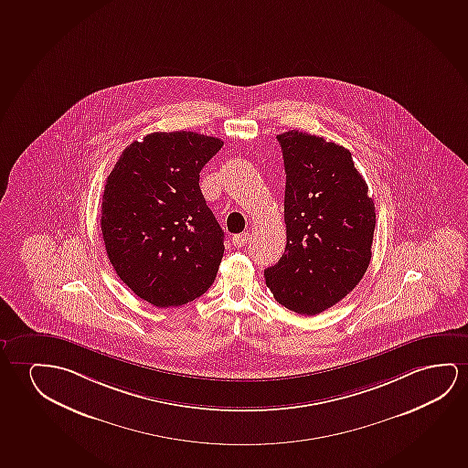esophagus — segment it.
Listing matches in <instances>:
<instances>
[{
  "mask_svg": "<svg viewBox=\"0 0 468 468\" xmlns=\"http://www.w3.org/2000/svg\"><path fill=\"white\" fill-rule=\"evenodd\" d=\"M248 239H250V233L244 231V233H239V235L233 237V244H235L237 248H241V246L248 243Z\"/></svg>",
  "mask_w": 468,
  "mask_h": 468,
  "instance_id": "34e87169",
  "label": "esophagus"
}]
</instances>
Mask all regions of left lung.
I'll use <instances>...</instances> for the list:
<instances>
[{
  "label": "left lung",
  "instance_id": "8db88e82",
  "mask_svg": "<svg viewBox=\"0 0 468 468\" xmlns=\"http://www.w3.org/2000/svg\"><path fill=\"white\" fill-rule=\"evenodd\" d=\"M285 163V254L265 269L277 303L315 315L359 283L372 259L375 204L349 149L290 130Z\"/></svg>",
  "mask_w": 468,
  "mask_h": 468
}]
</instances>
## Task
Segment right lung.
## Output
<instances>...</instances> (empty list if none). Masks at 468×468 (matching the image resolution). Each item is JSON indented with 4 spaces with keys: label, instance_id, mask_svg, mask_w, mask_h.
Listing matches in <instances>:
<instances>
[{
    "label": "right lung",
    "instance_id": "obj_1",
    "mask_svg": "<svg viewBox=\"0 0 468 468\" xmlns=\"http://www.w3.org/2000/svg\"><path fill=\"white\" fill-rule=\"evenodd\" d=\"M224 142L195 132H154L123 149L104 186L102 239L115 273L156 307L209 290L224 231L207 207L199 172Z\"/></svg>",
    "mask_w": 468,
    "mask_h": 468
}]
</instances>
